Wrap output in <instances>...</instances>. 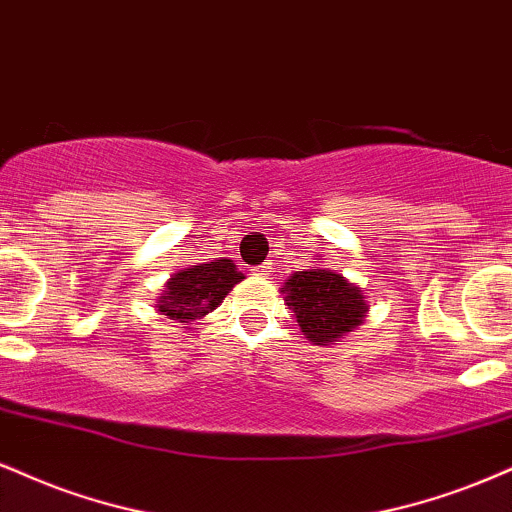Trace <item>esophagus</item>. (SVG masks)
Here are the masks:
<instances>
[{"label": "esophagus", "instance_id": "esophagus-1", "mask_svg": "<svg viewBox=\"0 0 512 512\" xmlns=\"http://www.w3.org/2000/svg\"><path fill=\"white\" fill-rule=\"evenodd\" d=\"M262 272H264V267H257L255 269V276H262Z\"/></svg>", "mask_w": 512, "mask_h": 512}]
</instances>
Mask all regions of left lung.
Returning a JSON list of instances; mask_svg holds the SVG:
<instances>
[{"label": "left lung", "mask_w": 512, "mask_h": 512, "mask_svg": "<svg viewBox=\"0 0 512 512\" xmlns=\"http://www.w3.org/2000/svg\"><path fill=\"white\" fill-rule=\"evenodd\" d=\"M288 310L295 312V322L307 341L315 346H329L365 322L369 305L355 283L334 269L312 267L295 272L283 283Z\"/></svg>", "instance_id": "8db88e82"}]
</instances>
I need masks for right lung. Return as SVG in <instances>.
<instances>
[{"instance_id": "1", "label": "right lung", "mask_w": 512, "mask_h": 512, "mask_svg": "<svg viewBox=\"0 0 512 512\" xmlns=\"http://www.w3.org/2000/svg\"><path fill=\"white\" fill-rule=\"evenodd\" d=\"M243 279L245 276L238 272L233 260L226 257L181 269L166 281L164 293L157 300V310L174 322L188 324L217 310L231 288Z\"/></svg>"}]
</instances>
